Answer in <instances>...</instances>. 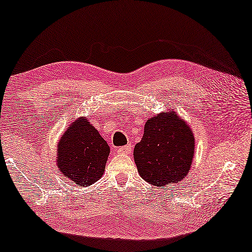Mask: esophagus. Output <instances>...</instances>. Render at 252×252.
Returning <instances> with one entry per match:
<instances>
[{
	"instance_id": "obj_1",
	"label": "esophagus",
	"mask_w": 252,
	"mask_h": 252,
	"mask_svg": "<svg viewBox=\"0 0 252 252\" xmlns=\"http://www.w3.org/2000/svg\"><path fill=\"white\" fill-rule=\"evenodd\" d=\"M117 151H118V153L122 154V155H130V154H132V147H130V144H128V146L118 148Z\"/></svg>"
}]
</instances>
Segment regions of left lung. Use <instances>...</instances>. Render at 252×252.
Segmentation results:
<instances>
[{
    "label": "left lung",
    "instance_id": "8db88e82",
    "mask_svg": "<svg viewBox=\"0 0 252 252\" xmlns=\"http://www.w3.org/2000/svg\"><path fill=\"white\" fill-rule=\"evenodd\" d=\"M194 154L195 136L190 126L177 112L167 110L147 120L133 156L144 181L167 187L186 178Z\"/></svg>",
    "mask_w": 252,
    "mask_h": 252
}]
</instances>
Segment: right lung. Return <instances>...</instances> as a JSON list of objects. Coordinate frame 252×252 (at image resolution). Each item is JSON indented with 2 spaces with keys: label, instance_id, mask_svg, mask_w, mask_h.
I'll use <instances>...</instances> for the list:
<instances>
[{
  "label": "right lung",
  "instance_id": "1",
  "mask_svg": "<svg viewBox=\"0 0 252 252\" xmlns=\"http://www.w3.org/2000/svg\"><path fill=\"white\" fill-rule=\"evenodd\" d=\"M110 147L86 117L70 124L57 143L56 165L64 178L80 187L102 178Z\"/></svg>",
  "mask_w": 252,
  "mask_h": 252
}]
</instances>
